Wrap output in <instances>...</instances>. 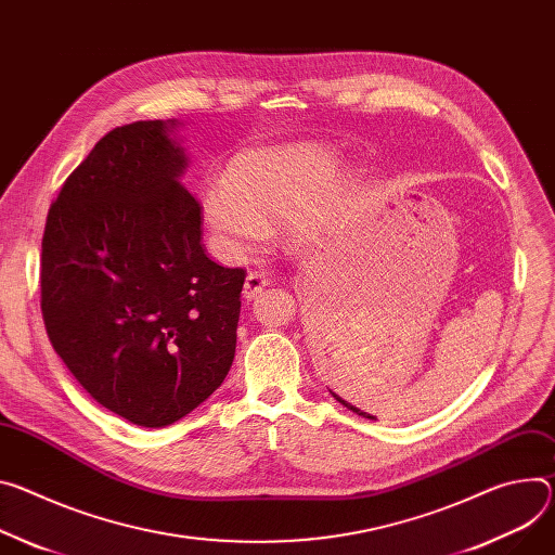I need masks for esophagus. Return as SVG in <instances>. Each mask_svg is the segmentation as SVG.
<instances>
[{"label": "esophagus", "mask_w": 555, "mask_h": 555, "mask_svg": "<svg viewBox=\"0 0 555 555\" xmlns=\"http://www.w3.org/2000/svg\"><path fill=\"white\" fill-rule=\"evenodd\" d=\"M268 285V274L261 272V270H251L247 276H245V285H243V296L247 300L257 298Z\"/></svg>", "instance_id": "1"}]
</instances>
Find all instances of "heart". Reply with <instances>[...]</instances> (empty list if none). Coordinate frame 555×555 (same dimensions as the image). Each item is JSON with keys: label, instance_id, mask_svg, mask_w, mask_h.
Masks as SVG:
<instances>
[{"label": "heart", "instance_id": "heart-1", "mask_svg": "<svg viewBox=\"0 0 555 555\" xmlns=\"http://www.w3.org/2000/svg\"><path fill=\"white\" fill-rule=\"evenodd\" d=\"M338 159L317 143L249 150L236 157L228 179L206 188V221L230 257H241L270 236L272 225H292L296 238L314 243L340 217L345 188L330 183Z\"/></svg>", "mask_w": 555, "mask_h": 555}]
</instances>
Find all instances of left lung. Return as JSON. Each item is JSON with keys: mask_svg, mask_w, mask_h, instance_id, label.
Masks as SVG:
<instances>
[{"mask_svg": "<svg viewBox=\"0 0 555 555\" xmlns=\"http://www.w3.org/2000/svg\"><path fill=\"white\" fill-rule=\"evenodd\" d=\"M332 396H334V398H336V400H338V402H340V405H345V408H347V410H351V412H354V414H359V416H363V418H370V421H376V418H374V416H370V414H365V412H361V410H359V408H354V405H351V402H347V400H343V398H340V396H338V393H334V391H332Z\"/></svg>", "mask_w": 555, "mask_h": 555, "instance_id": "obj_1", "label": "left lung"}]
</instances>
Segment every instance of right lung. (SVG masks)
<instances>
[{
	"instance_id": "obj_1",
	"label": "right lung",
	"mask_w": 555,
	"mask_h": 555,
	"mask_svg": "<svg viewBox=\"0 0 555 555\" xmlns=\"http://www.w3.org/2000/svg\"><path fill=\"white\" fill-rule=\"evenodd\" d=\"M183 168L162 119L115 128L68 175L41 238L50 343L99 405L139 427L190 414L234 361L245 270L206 255Z\"/></svg>"
}]
</instances>
